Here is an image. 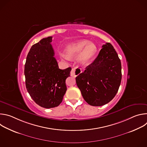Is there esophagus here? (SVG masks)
Masks as SVG:
<instances>
[{"mask_svg":"<svg viewBox=\"0 0 147 147\" xmlns=\"http://www.w3.org/2000/svg\"><path fill=\"white\" fill-rule=\"evenodd\" d=\"M81 73V69H80L78 66H76L72 69V70L70 72V75L72 77H76L77 76H78Z\"/></svg>","mask_w":147,"mask_h":147,"instance_id":"esophagus-1","label":"esophagus"}]
</instances>
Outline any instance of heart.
I'll return each mask as SVG.
<instances>
[{"mask_svg":"<svg viewBox=\"0 0 147 147\" xmlns=\"http://www.w3.org/2000/svg\"><path fill=\"white\" fill-rule=\"evenodd\" d=\"M97 52V47L93 42L83 39L68 45L65 49L66 56L70 58L79 55V60L82 65H87L91 61Z\"/></svg>","mask_w":147,"mask_h":147,"instance_id":"obj_1","label":"heart"}]
</instances>
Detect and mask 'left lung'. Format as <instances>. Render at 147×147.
<instances>
[{"label": "left lung", "instance_id": "obj_1", "mask_svg": "<svg viewBox=\"0 0 147 147\" xmlns=\"http://www.w3.org/2000/svg\"><path fill=\"white\" fill-rule=\"evenodd\" d=\"M76 80L83 98L90 105L100 107L109 102L121 80V61L113 47L110 43L103 45L94 61Z\"/></svg>", "mask_w": 147, "mask_h": 147}]
</instances>
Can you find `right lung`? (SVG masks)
Here are the masks:
<instances>
[{"mask_svg":"<svg viewBox=\"0 0 147 147\" xmlns=\"http://www.w3.org/2000/svg\"><path fill=\"white\" fill-rule=\"evenodd\" d=\"M52 41V36H49L33 45L24 67L28 92L36 104L47 109L58 107L62 102L67 90L66 80L71 70L59 68Z\"/></svg>","mask_w":147,"mask_h":147,"instance_id":"add662e5","label":"right lung"}]
</instances>
